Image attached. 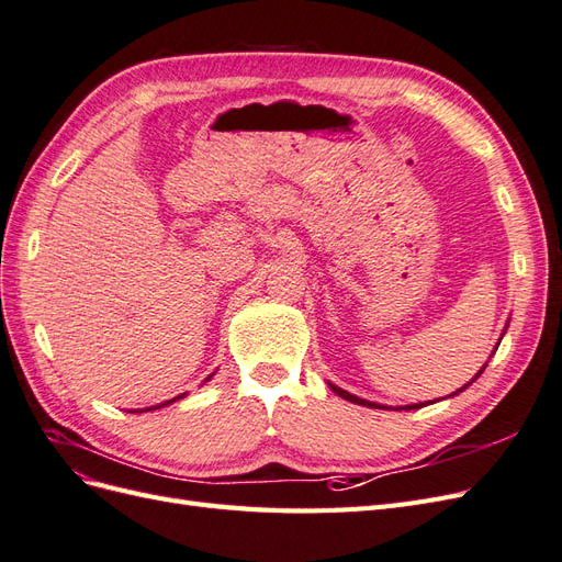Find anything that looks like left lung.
Listing matches in <instances>:
<instances>
[{
  "label": "left lung",
  "mask_w": 562,
  "mask_h": 562,
  "mask_svg": "<svg viewBox=\"0 0 562 562\" xmlns=\"http://www.w3.org/2000/svg\"><path fill=\"white\" fill-rule=\"evenodd\" d=\"M483 370H485V366H483ZM481 370V372H483ZM481 372H479V375H481ZM479 375H475V378H479ZM473 378V380H475ZM471 384V382H469ZM467 384V386H469ZM467 386H462V389H457V391H464ZM330 389L335 391V394L337 396H342L345 401H351V403H359V405H368V407H384V405H380V403H370V401H366V398H359V396H353V394H349V391H345V389H339V386H335V384H330ZM457 391H454V394H457ZM424 403H415V405H405V407H401V411H417V407H422Z\"/></svg>",
  "instance_id": "1"
}]
</instances>
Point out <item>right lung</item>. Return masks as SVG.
Returning <instances> with one entry per match:
<instances>
[{
    "mask_svg": "<svg viewBox=\"0 0 562 562\" xmlns=\"http://www.w3.org/2000/svg\"><path fill=\"white\" fill-rule=\"evenodd\" d=\"M184 394H180V396H176V398H171V401H166V403H161V405H168V403H173V401H178V398H182ZM161 405H155V407H147V411H157V407H161ZM138 413V411H135Z\"/></svg>",
    "mask_w": 562,
    "mask_h": 562,
    "instance_id": "right-lung-1",
    "label": "right lung"
}]
</instances>
